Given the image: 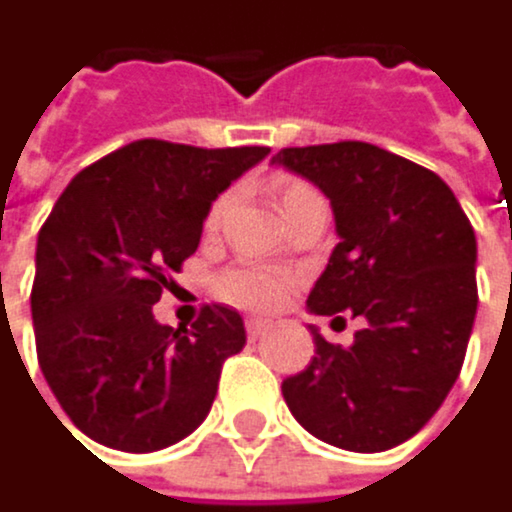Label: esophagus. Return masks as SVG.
I'll use <instances>...</instances> for the list:
<instances>
[{"mask_svg": "<svg viewBox=\"0 0 512 512\" xmlns=\"http://www.w3.org/2000/svg\"><path fill=\"white\" fill-rule=\"evenodd\" d=\"M270 330V321H264V318H245V333H248V339H258V336H264Z\"/></svg>", "mask_w": 512, "mask_h": 512, "instance_id": "34e87169", "label": "esophagus"}]
</instances>
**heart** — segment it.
<instances>
[{
    "label": "heart",
    "mask_w": 512,
    "mask_h": 512,
    "mask_svg": "<svg viewBox=\"0 0 512 512\" xmlns=\"http://www.w3.org/2000/svg\"><path fill=\"white\" fill-rule=\"evenodd\" d=\"M309 185L303 179H279L276 182V197L279 206H285L288 200H294L297 194H303ZM227 197H218L209 212H206V230H215L221 215H224ZM294 291V273L282 270V267H270V264H236L227 267L218 279H215V294L239 309H254V312H270L276 306H282L288 300V294Z\"/></svg>",
    "instance_id": "1"
}]
</instances>
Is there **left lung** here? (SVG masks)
Returning <instances> with one entry per match:
<instances>
[{"mask_svg":"<svg viewBox=\"0 0 512 512\" xmlns=\"http://www.w3.org/2000/svg\"><path fill=\"white\" fill-rule=\"evenodd\" d=\"M273 161L330 197L342 236L309 309L366 318L351 348L312 330L315 357L285 378V402L333 447L390 450L432 420L462 372L477 315L474 227L438 173L363 140L288 146Z\"/></svg>","mask_w":512,"mask_h":512,"instance_id":"8db88e82","label":"left lung"}]
</instances>
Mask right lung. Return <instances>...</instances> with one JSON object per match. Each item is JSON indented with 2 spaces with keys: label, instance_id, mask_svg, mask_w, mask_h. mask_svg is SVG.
<instances>
[{
  "label": "right lung",
  "instance_id": "add662e5",
  "mask_svg": "<svg viewBox=\"0 0 512 512\" xmlns=\"http://www.w3.org/2000/svg\"><path fill=\"white\" fill-rule=\"evenodd\" d=\"M267 152L134 140L59 194L38 230L32 324L44 381L86 438L152 453L209 414L242 318L212 303L173 330L152 306L197 251L212 200Z\"/></svg>",
  "mask_w": 512,
  "mask_h": 512
}]
</instances>
